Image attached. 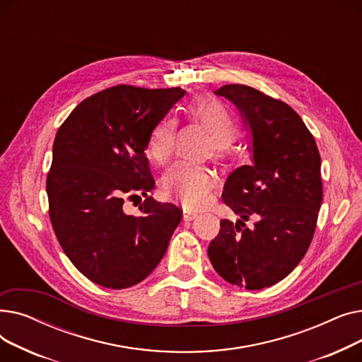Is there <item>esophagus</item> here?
Here are the masks:
<instances>
[{
	"label": "esophagus",
	"instance_id": "obj_1",
	"mask_svg": "<svg viewBox=\"0 0 362 362\" xmlns=\"http://www.w3.org/2000/svg\"><path fill=\"white\" fill-rule=\"evenodd\" d=\"M198 217L197 213H192V211H183V220L185 221H192Z\"/></svg>",
	"mask_w": 362,
	"mask_h": 362
}]
</instances>
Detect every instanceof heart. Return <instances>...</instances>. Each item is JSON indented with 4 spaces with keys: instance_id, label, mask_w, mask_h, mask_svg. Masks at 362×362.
Instances as JSON below:
<instances>
[{
    "instance_id": "heart-1",
    "label": "heart",
    "mask_w": 362,
    "mask_h": 362,
    "mask_svg": "<svg viewBox=\"0 0 362 362\" xmlns=\"http://www.w3.org/2000/svg\"><path fill=\"white\" fill-rule=\"evenodd\" d=\"M192 120L201 123L213 135V157L224 160L229 154V145L238 132L232 111L214 98H202L187 107ZM177 122L163 120L152 132L148 152L157 164H165L173 154ZM216 177L210 170L189 163H176L163 177V191L168 199L182 204L189 210H197L208 204Z\"/></svg>"
}]
</instances>
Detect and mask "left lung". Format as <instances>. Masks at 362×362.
Returning <instances> with one entry per match:
<instances>
[{
  "mask_svg": "<svg viewBox=\"0 0 362 362\" xmlns=\"http://www.w3.org/2000/svg\"><path fill=\"white\" fill-rule=\"evenodd\" d=\"M214 93L239 108L252 163L226 180L223 201L240 218L220 221L208 257L226 281L258 291L292 273L310 248L322 201L321 158L311 132L286 103L246 85ZM250 218L252 230L244 227Z\"/></svg>",
  "mask_w": 362,
  "mask_h": 362,
  "instance_id": "8db88e82",
  "label": "left lung"
}]
</instances>
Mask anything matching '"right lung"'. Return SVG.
Listing matches in <instances>:
<instances>
[{"instance_id":"right-lung-1","label":"right lung","mask_w":362,"mask_h":362,"mask_svg":"<svg viewBox=\"0 0 362 362\" xmlns=\"http://www.w3.org/2000/svg\"><path fill=\"white\" fill-rule=\"evenodd\" d=\"M186 92L117 85L83 100L57 132L47 177L49 218L64 254L100 286L126 289L154 270L182 220L148 197L156 186L145 149ZM144 196L139 216L124 197Z\"/></svg>"}]
</instances>
